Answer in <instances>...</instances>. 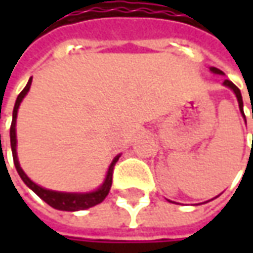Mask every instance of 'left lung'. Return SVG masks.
I'll use <instances>...</instances> for the list:
<instances>
[{"mask_svg": "<svg viewBox=\"0 0 253 253\" xmlns=\"http://www.w3.org/2000/svg\"><path fill=\"white\" fill-rule=\"evenodd\" d=\"M210 70H211L212 73L224 74L222 72H221V70H219V69H215V67H211ZM224 84H225L227 87H229V88H231L232 91L235 92V95H237V98H238V102H239V110L242 111V108H244V102H242V95H241V91H239L238 87H237L235 84L232 83V82H229V80H225V82H224ZM242 114H244V111H242ZM244 117H245V115H244Z\"/></svg>", "mask_w": 253, "mask_h": 253, "instance_id": "8db88e82", "label": "left lung"}]
</instances>
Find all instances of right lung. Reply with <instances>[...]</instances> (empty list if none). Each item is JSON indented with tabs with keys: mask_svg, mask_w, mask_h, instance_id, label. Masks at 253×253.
Returning a JSON list of instances; mask_svg holds the SVG:
<instances>
[{
	"mask_svg": "<svg viewBox=\"0 0 253 253\" xmlns=\"http://www.w3.org/2000/svg\"><path fill=\"white\" fill-rule=\"evenodd\" d=\"M31 83H32V79H29V82L26 84L22 91L19 92L16 101H15L14 112H12V124H11V129H9V136H11V149H12V158H14V165L16 168V171L19 173L21 179L24 180V183L32 189L43 200L44 203H47L50 207H53L56 210H62V211H79V210H85L90 209L92 206H97L100 204L102 200L105 199L110 193L112 184V173H114V166L115 163L118 162L120 156H115V159L112 161L111 166L108 169L107 173V177L105 181L102 183V186L98 190L92 191V193H85V194H76V193H59V191H53V190H46L38 184H35L32 180L29 179L26 174L24 173V170L21 169L19 166V162L16 158V133H15V122H16V114H18V108H19V104L22 101L26 92L29 91L31 88Z\"/></svg>",
	"mask_w": 253,
	"mask_h": 253,
	"instance_id": "obj_1",
	"label": "right lung"
}]
</instances>
